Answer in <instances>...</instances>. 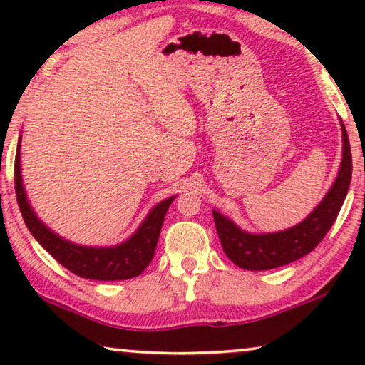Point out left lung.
<instances>
[{
  "mask_svg": "<svg viewBox=\"0 0 365 365\" xmlns=\"http://www.w3.org/2000/svg\"><path fill=\"white\" fill-rule=\"evenodd\" d=\"M343 132V160L338 177L324 201L316 207L304 222L285 232L267 235H250L242 232L232 220L212 211L215 228H217L222 248L227 257L238 267L246 270H269L294 262L311 252L322 242L333 222L336 220L344 197L348 195L353 159L346 128Z\"/></svg>",
  "mask_w": 365,
  "mask_h": 365,
  "instance_id": "obj_1",
  "label": "left lung"
}]
</instances>
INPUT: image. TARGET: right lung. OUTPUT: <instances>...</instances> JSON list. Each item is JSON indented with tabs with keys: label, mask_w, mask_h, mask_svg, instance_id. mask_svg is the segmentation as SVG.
Segmentation results:
<instances>
[{
	"label": "right lung",
	"mask_w": 365,
	"mask_h": 365,
	"mask_svg": "<svg viewBox=\"0 0 365 365\" xmlns=\"http://www.w3.org/2000/svg\"><path fill=\"white\" fill-rule=\"evenodd\" d=\"M19 153L21 140L19 145H17L14 160V187L17 205H19L24 222H26L30 233L61 265H64L67 270H71L77 277H82V279L104 282L133 279L150 265L154 251H156L164 217L174 197L159 202L151 214L148 215L143 225L138 228V232L128 242L115 246V248H85V246L66 242L36 219L22 187Z\"/></svg>",
	"instance_id": "add662e5"
}]
</instances>
